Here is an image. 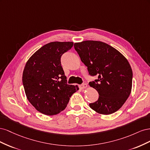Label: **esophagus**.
<instances>
[{
  "label": "esophagus",
  "instance_id": "34e87169",
  "mask_svg": "<svg viewBox=\"0 0 150 150\" xmlns=\"http://www.w3.org/2000/svg\"><path fill=\"white\" fill-rule=\"evenodd\" d=\"M79 88H80L81 89H84V88H87V84H85V83H83L82 84H81V85L79 86Z\"/></svg>",
  "mask_w": 150,
  "mask_h": 150
}]
</instances>
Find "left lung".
<instances>
[{
  "instance_id": "1",
  "label": "left lung",
  "mask_w": 150,
  "mask_h": 150,
  "mask_svg": "<svg viewBox=\"0 0 150 150\" xmlns=\"http://www.w3.org/2000/svg\"><path fill=\"white\" fill-rule=\"evenodd\" d=\"M74 49L89 74L98 76L89 82L99 93L90 108L99 114L110 115L123 105L131 91L133 72L126 57L116 49L101 41L85 40L74 43Z\"/></svg>"
}]
</instances>
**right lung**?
<instances>
[{
  "instance_id": "1",
  "label": "right lung",
  "mask_w": 150,
  "mask_h": 150,
  "mask_svg": "<svg viewBox=\"0 0 150 150\" xmlns=\"http://www.w3.org/2000/svg\"><path fill=\"white\" fill-rule=\"evenodd\" d=\"M72 42H52L38 50L26 62L22 83L27 98L36 110L46 115L63 111L78 86L67 83L62 55L73 46Z\"/></svg>"
}]
</instances>
